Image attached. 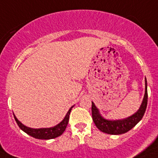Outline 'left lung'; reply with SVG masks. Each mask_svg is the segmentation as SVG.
Wrapping results in <instances>:
<instances>
[{"instance_id": "left-lung-1", "label": "left lung", "mask_w": 158, "mask_h": 158, "mask_svg": "<svg viewBox=\"0 0 158 158\" xmlns=\"http://www.w3.org/2000/svg\"><path fill=\"white\" fill-rule=\"evenodd\" d=\"M148 104V90H147V80L145 78V92L143 101L139 109L136 113L127 118L122 120H107L104 118L99 113L98 109L95 104L92 102V120L97 127L102 132L110 135H120L127 132L132 129L143 118Z\"/></svg>"}]
</instances>
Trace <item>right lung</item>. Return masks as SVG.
I'll list each match as a JSON object with an SVG mask.
<instances>
[{
	"label": "right lung",
	"instance_id": "1",
	"mask_svg": "<svg viewBox=\"0 0 158 158\" xmlns=\"http://www.w3.org/2000/svg\"><path fill=\"white\" fill-rule=\"evenodd\" d=\"M72 108L73 106L69 110V111L67 112V114L65 116L64 119L60 123H58L57 125L55 126V127H52L49 128H38V129H34V128L27 127H26V126H24L23 124L21 122H19L18 120V118L15 117V115H14V117H15V121H16L17 124L19 125V127L21 128L24 132H26L27 134L31 135V136L40 139H54L56 137L60 136L65 131V130H66L68 122H69V117H70V111H71Z\"/></svg>",
	"mask_w": 158,
	"mask_h": 158
}]
</instances>
